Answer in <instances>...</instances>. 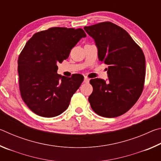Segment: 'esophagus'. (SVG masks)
<instances>
[{"mask_svg":"<svg viewBox=\"0 0 161 161\" xmlns=\"http://www.w3.org/2000/svg\"><path fill=\"white\" fill-rule=\"evenodd\" d=\"M89 81V79L87 77H84V83H88Z\"/></svg>","mask_w":161,"mask_h":161,"instance_id":"1","label":"esophagus"}]
</instances>
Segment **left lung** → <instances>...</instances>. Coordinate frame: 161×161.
I'll use <instances>...</instances> for the list:
<instances>
[{"instance_id": "obj_1", "label": "left lung", "mask_w": 161, "mask_h": 161, "mask_svg": "<svg viewBox=\"0 0 161 161\" xmlns=\"http://www.w3.org/2000/svg\"><path fill=\"white\" fill-rule=\"evenodd\" d=\"M94 40L98 58L108 66V80L92 79L93 92L89 97L98 115L114 118L129 111L142 93L146 59L141 48L130 35L111 22L84 28Z\"/></svg>"}]
</instances>
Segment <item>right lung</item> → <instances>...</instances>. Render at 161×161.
<instances>
[{
	"mask_svg": "<svg viewBox=\"0 0 161 161\" xmlns=\"http://www.w3.org/2000/svg\"><path fill=\"white\" fill-rule=\"evenodd\" d=\"M86 34L82 29L54 27L33 35L18 59L20 95L38 116L51 118L67 109L84 77L58 75L57 64L68 58L70 51Z\"/></svg>",
	"mask_w": 161,
	"mask_h": 161,
	"instance_id": "obj_1",
	"label": "right lung"
}]
</instances>
